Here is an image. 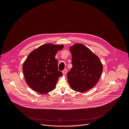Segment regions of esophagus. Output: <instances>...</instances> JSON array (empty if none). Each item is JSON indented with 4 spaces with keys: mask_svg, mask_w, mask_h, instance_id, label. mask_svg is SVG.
<instances>
[{
    "mask_svg": "<svg viewBox=\"0 0 129 129\" xmlns=\"http://www.w3.org/2000/svg\"><path fill=\"white\" fill-rule=\"evenodd\" d=\"M67 72V70L66 69H64V70L62 71V73L63 74V75H66Z\"/></svg>",
    "mask_w": 129,
    "mask_h": 129,
    "instance_id": "obj_1",
    "label": "esophagus"
}]
</instances>
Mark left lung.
I'll return each mask as SVG.
<instances>
[{
  "label": "left lung",
  "mask_w": 129,
  "mask_h": 129,
  "mask_svg": "<svg viewBox=\"0 0 129 129\" xmlns=\"http://www.w3.org/2000/svg\"><path fill=\"white\" fill-rule=\"evenodd\" d=\"M72 55V68L67 74L68 83L76 91L83 92L97 84L103 66L98 56L82 44L70 47Z\"/></svg>",
  "instance_id": "left-lung-1"
}]
</instances>
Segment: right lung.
<instances>
[{"instance_id": "add662e5", "label": "right lung", "mask_w": 129, "mask_h": 129, "mask_svg": "<svg viewBox=\"0 0 129 129\" xmlns=\"http://www.w3.org/2000/svg\"><path fill=\"white\" fill-rule=\"evenodd\" d=\"M63 45L43 44L28 55L23 65L27 84L36 92L45 94L54 90L58 78L63 75L58 70L55 55Z\"/></svg>"}]
</instances>
